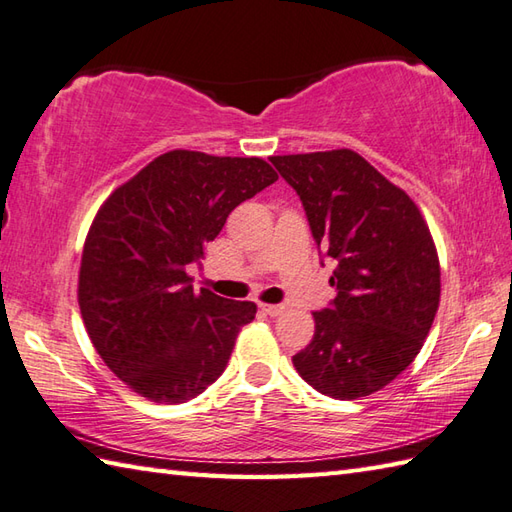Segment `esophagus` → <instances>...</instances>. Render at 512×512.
Here are the masks:
<instances>
[{
	"mask_svg": "<svg viewBox=\"0 0 512 512\" xmlns=\"http://www.w3.org/2000/svg\"><path fill=\"white\" fill-rule=\"evenodd\" d=\"M260 309H263L267 316H280L285 311L283 305H260Z\"/></svg>",
	"mask_w": 512,
	"mask_h": 512,
	"instance_id": "1",
	"label": "esophagus"
}]
</instances>
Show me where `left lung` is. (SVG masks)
I'll list each match as a JSON object with an SVG mask.
<instances>
[{"label": "left lung", "instance_id": "obj_1", "mask_svg": "<svg viewBox=\"0 0 512 512\" xmlns=\"http://www.w3.org/2000/svg\"><path fill=\"white\" fill-rule=\"evenodd\" d=\"M294 187L338 296L296 353L300 378L336 400L387 387L420 353L440 307V258L411 196L353 150L271 156Z\"/></svg>", "mask_w": 512, "mask_h": 512}]
</instances>
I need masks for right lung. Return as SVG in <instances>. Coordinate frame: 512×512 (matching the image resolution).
<instances>
[{
  "instance_id": "add662e5",
  "label": "right lung",
  "mask_w": 512,
  "mask_h": 512,
  "mask_svg": "<svg viewBox=\"0 0 512 512\" xmlns=\"http://www.w3.org/2000/svg\"><path fill=\"white\" fill-rule=\"evenodd\" d=\"M278 179L258 156L172 150L119 185L92 221L79 267V309L101 360L128 389L181 404L218 380L256 305L194 291L229 212Z\"/></svg>"
}]
</instances>
